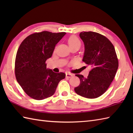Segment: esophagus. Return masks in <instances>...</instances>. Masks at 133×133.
Segmentation results:
<instances>
[{
	"label": "esophagus",
	"instance_id": "obj_1",
	"mask_svg": "<svg viewBox=\"0 0 133 133\" xmlns=\"http://www.w3.org/2000/svg\"><path fill=\"white\" fill-rule=\"evenodd\" d=\"M73 74H70V73H66V78H71L72 77H73Z\"/></svg>",
	"mask_w": 133,
	"mask_h": 133
}]
</instances>
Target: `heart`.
Instances as JSON below:
<instances>
[{
    "label": "heart",
    "mask_w": 133,
    "mask_h": 133,
    "mask_svg": "<svg viewBox=\"0 0 133 133\" xmlns=\"http://www.w3.org/2000/svg\"><path fill=\"white\" fill-rule=\"evenodd\" d=\"M67 43L70 47L74 46L75 45H81V42L77 36H71L67 40Z\"/></svg>",
    "instance_id": "1"
}]
</instances>
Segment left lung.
<instances>
[{
  "label": "left lung",
  "instance_id": "1",
  "mask_svg": "<svg viewBox=\"0 0 133 133\" xmlns=\"http://www.w3.org/2000/svg\"><path fill=\"white\" fill-rule=\"evenodd\" d=\"M79 36L84 46L83 61L92 67L87 78L76 74L80 84L74 90L87 98H96L104 94L113 81L118 68L114 47L108 39L100 34L82 32Z\"/></svg>",
  "mask_w": 133,
  "mask_h": 133
}]
</instances>
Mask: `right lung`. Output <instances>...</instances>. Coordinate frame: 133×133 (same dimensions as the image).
<instances>
[{
	"instance_id": "1",
	"label": "right lung",
	"mask_w": 133,
	"mask_h": 133,
	"mask_svg": "<svg viewBox=\"0 0 133 133\" xmlns=\"http://www.w3.org/2000/svg\"><path fill=\"white\" fill-rule=\"evenodd\" d=\"M66 32H36L28 36L16 53L15 72L16 80L26 94L34 99L42 100L54 95L59 82L66 74L46 68L56 44Z\"/></svg>"
}]
</instances>
